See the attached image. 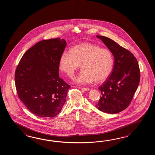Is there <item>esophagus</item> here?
<instances>
[{"label": "esophagus", "mask_w": 155, "mask_h": 155, "mask_svg": "<svg viewBox=\"0 0 155 155\" xmlns=\"http://www.w3.org/2000/svg\"><path fill=\"white\" fill-rule=\"evenodd\" d=\"M80 89H81L83 91H89V90H90L89 88H87V87H80Z\"/></svg>", "instance_id": "esophagus-1"}]
</instances>
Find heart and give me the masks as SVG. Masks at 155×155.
Returning <instances> with one entry per match:
<instances>
[{
    "label": "heart",
    "instance_id": "heart-1",
    "mask_svg": "<svg viewBox=\"0 0 155 155\" xmlns=\"http://www.w3.org/2000/svg\"><path fill=\"white\" fill-rule=\"evenodd\" d=\"M81 64V71L74 79L80 85L102 81L111 73L114 66L112 53L98 45L81 43L74 46L70 51L65 50L59 59V69L71 76Z\"/></svg>",
    "mask_w": 155,
    "mask_h": 155
}]
</instances>
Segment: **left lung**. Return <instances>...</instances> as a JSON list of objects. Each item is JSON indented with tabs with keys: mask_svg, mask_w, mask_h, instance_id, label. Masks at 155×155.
Segmentation results:
<instances>
[{
	"mask_svg": "<svg viewBox=\"0 0 155 155\" xmlns=\"http://www.w3.org/2000/svg\"><path fill=\"white\" fill-rule=\"evenodd\" d=\"M114 56L112 72L99 87L101 97L96 107L102 112L116 114L126 109L138 87L140 71L132 53L107 37L96 35Z\"/></svg>",
	"mask_w": 155,
	"mask_h": 155,
	"instance_id": "obj_1",
	"label": "left lung"
}]
</instances>
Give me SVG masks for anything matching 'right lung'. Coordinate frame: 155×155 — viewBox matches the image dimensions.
Instances as JSON below:
<instances>
[{
	"label": "right lung",
	"instance_id": "right-lung-1",
	"mask_svg": "<svg viewBox=\"0 0 155 155\" xmlns=\"http://www.w3.org/2000/svg\"><path fill=\"white\" fill-rule=\"evenodd\" d=\"M66 41L44 40L28 50L15 73L19 98L27 109L40 117H54L66 101L70 85L59 78V59Z\"/></svg>",
	"mask_w": 155,
	"mask_h": 155
}]
</instances>
